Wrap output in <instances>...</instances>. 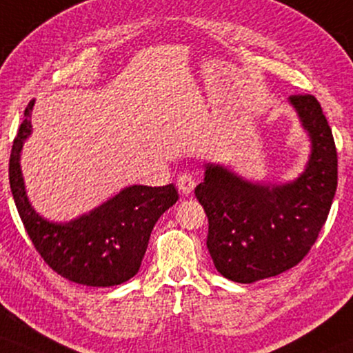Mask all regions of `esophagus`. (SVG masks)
I'll use <instances>...</instances> for the list:
<instances>
[{
	"instance_id": "esophagus-1",
	"label": "esophagus",
	"mask_w": 353,
	"mask_h": 353,
	"mask_svg": "<svg viewBox=\"0 0 353 353\" xmlns=\"http://www.w3.org/2000/svg\"><path fill=\"white\" fill-rule=\"evenodd\" d=\"M177 187H179V190L182 192V194L189 195V194H192V190H194V187H195V179L190 176L189 172L181 174V176L177 177Z\"/></svg>"
}]
</instances>
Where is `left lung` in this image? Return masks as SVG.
Segmentation results:
<instances>
[{
    "instance_id": "obj_1",
    "label": "left lung",
    "mask_w": 353,
    "mask_h": 353,
    "mask_svg": "<svg viewBox=\"0 0 353 353\" xmlns=\"http://www.w3.org/2000/svg\"><path fill=\"white\" fill-rule=\"evenodd\" d=\"M310 138L305 169L293 181L244 179L225 164L205 163L195 197L208 216L207 248L216 270L254 283L295 267L310 252L327 220L337 189V151L314 96H290Z\"/></svg>"
}]
</instances>
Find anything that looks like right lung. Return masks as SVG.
<instances>
[{
	"label": "right lung",
	"instance_id": "1",
	"mask_svg": "<svg viewBox=\"0 0 353 353\" xmlns=\"http://www.w3.org/2000/svg\"><path fill=\"white\" fill-rule=\"evenodd\" d=\"M34 102L14 138L10 158L12 199L24 228L43 261L70 282L88 287H114L140 270L156 221L177 202L176 187L128 185L70 221H50L35 212L26 192L21 153L32 135Z\"/></svg>",
	"mask_w": 353,
	"mask_h": 353
}]
</instances>
